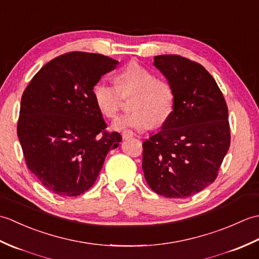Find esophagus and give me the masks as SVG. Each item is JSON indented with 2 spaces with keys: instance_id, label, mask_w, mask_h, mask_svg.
Masks as SVG:
<instances>
[{
  "instance_id": "esophagus-1",
  "label": "esophagus",
  "mask_w": 259,
  "mask_h": 259,
  "mask_svg": "<svg viewBox=\"0 0 259 259\" xmlns=\"http://www.w3.org/2000/svg\"><path fill=\"white\" fill-rule=\"evenodd\" d=\"M134 133L131 130H124L123 133H122V138L123 139H129V138H131V137H134Z\"/></svg>"
}]
</instances>
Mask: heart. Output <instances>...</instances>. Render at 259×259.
Listing matches in <instances>:
<instances>
[{
	"mask_svg": "<svg viewBox=\"0 0 259 259\" xmlns=\"http://www.w3.org/2000/svg\"><path fill=\"white\" fill-rule=\"evenodd\" d=\"M115 85L98 81L92 88V98L99 111L108 119H114L121 107V95L134 93L130 109L113 122L115 130L131 128L144 131L152 125L160 126L170 118L175 107V90L170 82L156 78L144 65L133 61L114 76Z\"/></svg>",
	"mask_w": 259,
	"mask_h": 259,
	"instance_id": "obj_1",
	"label": "heart"
}]
</instances>
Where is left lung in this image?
Instances as JSON below:
<instances>
[{
	"instance_id": "left-lung-1",
	"label": "left lung",
	"mask_w": 259,
	"mask_h": 259,
	"mask_svg": "<svg viewBox=\"0 0 259 259\" xmlns=\"http://www.w3.org/2000/svg\"><path fill=\"white\" fill-rule=\"evenodd\" d=\"M175 90V107L161 130L142 147L150 188L166 198H186L212 184L230 146L228 108L211 74L191 60L155 57Z\"/></svg>"
}]
</instances>
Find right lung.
<instances>
[{"instance_id":"add662e5","label":"right lung","mask_w":259,"mask_h":259,"mask_svg":"<svg viewBox=\"0 0 259 259\" xmlns=\"http://www.w3.org/2000/svg\"><path fill=\"white\" fill-rule=\"evenodd\" d=\"M118 63L98 53H65L42 67L22 95L18 137L26 166L53 194H83L122 140L107 131L92 98L93 85Z\"/></svg>"}]
</instances>
